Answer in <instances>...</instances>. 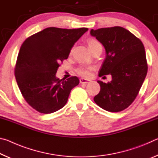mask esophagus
I'll list each match as a JSON object with an SVG mask.
<instances>
[{"label":"esophagus","instance_id":"esophagus-1","mask_svg":"<svg viewBox=\"0 0 158 158\" xmlns=\"http://www.w3.org/2000/svg\"><path fill=\"white\" fill-rule=\"evenodd\" d=\"M79 81L81 84H88L90 81V80L89 79H84V78H81L79 79Z\"/></svg>","mask_w":158,"mask_h":158}]
</instances>
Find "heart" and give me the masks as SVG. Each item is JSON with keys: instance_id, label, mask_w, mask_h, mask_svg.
I'll return each instance as SVG.
<instances>
[{"instance_id": "obj_1", "label": "heart", "mask_w": 158, "mask_h": 158, "mask_svg": "<svg viewBox=\"0 0 158 158\" xmlns=\"http://www.w3.org/2000/svg\"><path fill=\"white\" fill-rule=\"evenodd\" d=\"M88 44H89V46L90 47V49H91V51L95 49V48H97L98 47H100V46L102 47V45L100 42L94 39L89 40H88ZM93 68H94L91 65H84L79 67V68L77 69V72L79 75L84 77H88L90 75V73H91V71L93 70Z\"/></svg>"}]
</instances>
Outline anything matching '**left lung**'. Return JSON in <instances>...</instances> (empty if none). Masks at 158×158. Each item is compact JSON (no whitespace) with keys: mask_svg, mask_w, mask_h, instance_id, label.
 I'll list each match as a JSON object with an SVG mask.
<instances>
[{"mask_svg":"<svg viewBox=\"0 0 158 158\" xmlns=\"http://www.w3.org/2000/svg\"><path fill=\"white\" fill-rule=\"evenodd\" d=\"M90 35L106 51L99 76L111 74L112 77L108 83L98 81L100 91L93 100L106 111H121L135 100L146 78L148 65L143 44L120 26L91 29Z\"/></svg>","mask_w":158,"mask_h":158,"instance_id":"1","label":"left lung"}]
</instances>
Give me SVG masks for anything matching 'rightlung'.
I'll return each mask as SVG.
<instances>
[{
	"mask_svg": "<svg viewBox=\"0 0 158 158\" xmlns=\"http://www.w3.org/2000/svg\"><path fill=\"white\" fill-rule=\"evenodd\" d=\"M87 28H47L28 37L21 46L15 74L23 98L42 114H52L65 105L71 90L79 84L77 77L59 79V63L68 58L75 42Z\"/></svg>",
	"mask_w": 158,
	"mask_h": 158,
	"instance_id": "obj_1",
	"label": "right lung"
}]
</instances>
